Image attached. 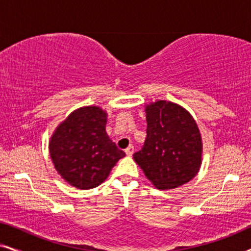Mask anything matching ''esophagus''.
<instances>
[{
    "instance_id": "obj_1",
    "label": "esophagus",
    "mask_w": 251,
    "mask_h": 251,
    "mask_svg": "<svg viewBox=\"0 0 251 251\" xmlns=\"http://www.w3.org/2000/svg\"><path fill=\"white\" fill-rule=\"evenodd\" d=\"M133 150H135V149H133V146H132V145H130V146L128 147V149L126 150V156H131L132 154H133Z\"/></svg>"
}]
</instances>
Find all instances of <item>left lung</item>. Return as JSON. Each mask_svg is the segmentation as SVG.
<instances>
[{
	"label": "left lung",
	"mask_w": 251,
	"mask_h": 251,
	"mask_svg": "<svg viewBox=\"0 0 251 251\" xmlns=\"http://www.w3.org/2000/svg\"><path fill=\"white\" fill-rule=\"evenodd\" d=\"M145 113L147 136L133 160L159 190L188 183L202 163V138L193 116L183 106L168 100L150 102Z\"/></svg>",
	"instance_id": "obj_1"
}]
</instances>
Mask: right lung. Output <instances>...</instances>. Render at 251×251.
<instances>
[{"instance_id":"right-lung-1","label":"right lung","mask_w":251,"mask_h":251,"mask_svg":"<svg viewBox=\"0 0 251 251\" xmlns=\"http://www.w3.org/2000/svg\"><path fill=\"white\" fill-rule=\"evenodd\" d=\"M107 112L83 106L64 120L51 136L49 152L54 169L78 190L97 187L126 155L106 132Z\"/></svg>"}]
</instances>
